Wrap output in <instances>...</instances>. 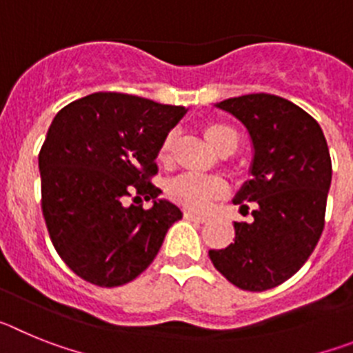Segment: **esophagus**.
<instances>
[{
    "instance_id": "esophagus-1",
    "label": "esophagus",
    "mask_w": 353,
    "mask_h": 353,
    "mask_svg": "<svg viewBox=\"0 0 353 353\" xmlns=\"http://www.w3.org/2000/svg\"><path fill=\"white\" fill-rule=\"evenodd\" d=\"M183 217L187 221H194V223H205L207 221V215H201V214H196L192 210H183Z\"/></svg>"
}]
</instances>
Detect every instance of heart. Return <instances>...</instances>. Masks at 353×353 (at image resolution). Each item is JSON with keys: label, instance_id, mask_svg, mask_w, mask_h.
<instances>
[{"label": "heart", "instance_id": "b5f03b06", "mask_svg": "<svg viewBox=\"0 0 353 353\" xmlns=\"http://www.w3.org/2000/svg\"><path fill=\"white\" fill-rule=\"evenodd\" d=\"M203 136L212 148L217 154H233L239 145V134L232 125L224 121L212 120L203 125ZM173 152V136H168L162 141L159 150V159L168 161ZM170 198L176 201L182 207L191 208L196 212H207L214 201L223 198L226 192V185L219 179L214 176H198V174H180L174 180H171L168 187Z\"/></svg>", "mask_w": 353, "mask_h": 353}]
</instances>
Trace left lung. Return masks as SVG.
Listing matches in <instances>:
<instances>
[{
	"label": "left lung",
	"mask_w": 353,
	"mask_h": 353,
	"mask_svg": "<svg viewBox=\"0 0 353 353\" xmlns=\"http://www.w3.org/2000/svg\"><path fill=\"white\" fill-rule=\"evenodd\" d=\"M217 105L251 134L252 179L233 203L254 205V221L235 223L233 244L208 256L232 285L265 292L297 272L320 240L332 179L329 146L318 121L283 97L249 93Z\"/></svg>",
	"instance_id": "left-lung-1"
}]
</instances>
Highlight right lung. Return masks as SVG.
<instances>
[{
	"instance_id": "add662e5",
	"label": "right lung",
	"mask_w": 353,
	"mask_h": 353,
	"mask_svg": "<svg viewBox=\"0 0 353 353\" xmlns=\"http://www.w3.org/2000/svg\"><path fill=\"white\" fill-rule=\"evenodd\" d=\"M183 113L182 105L97 92L54 117L39 154L42 214L52 245L81 279L127 285L182 219L176 205L157 199L162 191L152 179L162 141ZM141 199L154 207L143 209Z\"/></svg>"
}]
</instances>
